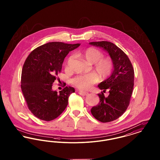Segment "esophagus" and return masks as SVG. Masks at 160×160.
<instances>
[{"mask_svg":"<svg viewBox=\"0 0 160 160\" xmlns=\"http://www.w3.org/2000/svg\"><path fill=\"white\" fill-rule=\"evenodd\" d=\"M79 92H80V93L81 95H84V96H87V95H88L89 94V92H88L82 91H79Z\"/></svg>","mask_w":160,"mask_h":160,"instance_id":"obj_1","label":"esophagus"}]
</instances>
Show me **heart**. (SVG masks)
<instances>
[{
    "label": "heart",
    "instance_id": "heart-1",
    "mask_svg": "<svg viewBox=\"0 0 160 160\" xmlns=\"http://www.w3.org/2000/svg\"><path fill=\"white\" fill-rule=\"evenodd\" d=\"M78 54L89 63L93 64V69L98 74L101 78H106L112 73L113 63L109 58H103V53L95 48H88L80 52ZM73 56L69 58L71 61ZM99 80V77L95 72L77 74L71 79V83L82 90L89 89L93 84Z\"/></svg>",
    "mask_w": 160,
    "mask_h": 160
}]
</instances>
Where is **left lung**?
<instances>
[{
  "label": "left lung",
  "mask_w": 160,
  "mask_h": 160,
  "mask_svg": "<svg viewBox=\"0 0 160 160\" xmlns=\"http://www.w3.org/2000/svg\"><path fill=\"white\" fill-rule=\"evenodd\" d=\"M89 44L102 48L113 63L111 76L98 85L103 90V92L98 94L99 103L91 110L93 116L100 122H112L122 116L129 106L134 86V69L127 55L113 43L99 41ZM106 90L109 91V95L105 98L103 92Z\"/></svg>",
  "instance_id": "8db88e82"
}]
</instances>
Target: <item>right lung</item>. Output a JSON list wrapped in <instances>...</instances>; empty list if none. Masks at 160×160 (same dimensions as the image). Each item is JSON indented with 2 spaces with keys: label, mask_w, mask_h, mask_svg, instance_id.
<instances>
[{
  "label": "right lung",
  "mask_w": 160,
  "mask_h": 160,
  "mask_svg": "<svg viewBox=\"0 0 160 160\" xmlns=\"http://www.w3.org/2000/svg\"><path fill=\"white\" fill-rule=\"evenodd\" d=\"M80 45L48 42L33 50L24 62L21 88L29 110L39 119L52 121L67 106L74 88L66 86L58 93L52 90V84L61 72L65 58Z\"/></svg>",
  "instance_id": "right-lung-1"
}]
</instances>
